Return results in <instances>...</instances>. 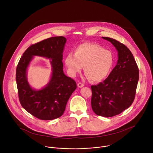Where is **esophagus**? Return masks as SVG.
Returning a JSON list of instances; mask_svg holds the SVG:
<instances>
[{
	"label": "esophagus",
	"mask_w": 153,
	"mask_h": 153,
	"mask_svg": "<svg viewBox=\"0 0 153 153\" xmlns=\"http://www.w3.org/2000/svg\"><path fill=\"white\" fill-rule=\"evenodd\" d=\"M83 86H84V85H83V83H80V82L78 83V84H77V86L79 87V88H82V87H83Z\"/></svg>",
	"instance_id": "esophagus-1"
}]
</instances>
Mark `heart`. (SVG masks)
<instances>
[{
	"instance_id": "heart-1",
	"label": "heart",
	"mask_w": 153,
	"mask_h": 153,
	"mask_svg": "<svg viewBox=\"0 0 153 153\" xmlns=\"http://www.w3.org/2000/svg\"><path fill=\"white\" fill-rule=\"evenodd\" d=\"M68 74L74 76L83 67L85 76L90 80L100 82L111 71L114 57L113 53L95 43H83L77 47L74 54L70 52L64 59Z\"/></svg>"
}]
</instances>
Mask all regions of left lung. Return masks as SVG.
Segmentation results:
<instances>
[{
	"instance_id": "8db88e82",
	"label": "left lung",
	"mask_w": 153,
	"mask_h": 153,
	"mask_svg": "<svg viewBox=\"0 0 153 153\" xmlns=\"http://www.w3.org/2000/svg\"><path fill=\"white\" fill-rule=\"evenodd\" d=\"M102 38L116 48L118 60L103 82L91 86V103L97 115L110 117L119 114L131 105L139 80V70L133 54L125 45L112 38Z\"/></svg>"
}]
</instances>
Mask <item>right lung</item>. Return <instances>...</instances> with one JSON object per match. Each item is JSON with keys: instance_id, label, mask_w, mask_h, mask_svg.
<instances>
[{"instance_id": "add662e5", "label": "right lung", "mask_w": 153, "mask_h": 153, "mask_svg": "<svg viewBox=\"0 0 153 153\" xmlns=\"http://www.w3.org/2000/svg\"><path fill=\"white\" fill-rule=\"evenodd\" d=\"M67 39L53 37L31 45L21 57L16 68V82L20 104L34 117L43 120L60 117L77 88L76 82L63 70V52ZM34 56L50 60L52 74L49 83L36 90L27 81V70Z\"/></svg>"}]
</instances>
